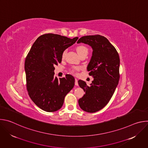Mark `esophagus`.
<instances>
[{
  "instance_id": "1",
  "label": "esophagus",
  "mask_w": 148,
  "mask_h": 148,
  "mask_svg": "<svg viewBox=\"0 0 148 148\" xmlns=\"http://www.w3.org/2000/svg\"><path fill=\"white\" fill-rule=\"evenodd\" d=\"M75 85L78 86V79L77 78L75 79Z\"/></svg>"
}]
</instances>
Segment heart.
I'll return each mask as SVG.
<instances>
[{
  "label": "heart",
  "instance_id": "b5f03b06",
  "mask_svg": "<svg viewBox=\"0 0 148 148\" xmlns=\"http://www.w3.org/2000/svg\"><path fill=\"white\" fill-rule=\"evenodd\" d=\"M77 51L78 54V55L80 56L82 54H88V49L87 47H86L85 46H79L77 47ZM67 53V50H64L63 51L62 54V58H64L66 55ZM82 68L81 67H74L72 70V71L73 73H76L77 71H79L80 70H81Z\"/></svg>",
  "mask_w": 148,
  "mask_h": 148
}]
</instances>
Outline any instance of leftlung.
I'll return each instance as SVG.
<instances>
[{
    "label": "left lung",
    "instance_id": "8db88e82",
    "mask_svg": "<svg viewBox=\"0 0 148 148\" xmlns=\"http://www.w3.org/2000/svg\"><path fill=\"white\" fill-rule=\"evenodd\" d=\"M81 43L89 45L92 49L87 70L94 80L90 86L82 80L78 81L86 92L78 103L83 111L93 113L102 109L115 92L119 79L120 59L115 48L103 36H83L77 41Z\"/></svg>",
    "mask_w": 148,
    "mask_h": 148
}]
</instances>
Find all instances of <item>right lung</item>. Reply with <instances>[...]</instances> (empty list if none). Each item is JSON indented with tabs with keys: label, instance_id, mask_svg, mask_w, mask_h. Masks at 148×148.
Instances as JSON below:
<instances>
[{
	"label": "right lung",
	"instance_id": "add662e5",
	"mask_svg": "<svg viewBox=\"0 0 148 148\" xmlns=\"http://www.w3.org/2000/svg\"><path fill=\"white\" fill-rule=\"evenodd\" d=\"M72 39L52 33L38 37L32 46L25 60V70L29 95L33 102L46 112L60 110L66 95L74 86L71 75L58 79L54 77V66L61 62L62 54L74 44Z\"/></svg>",
	"mask_w": 148,
	"mask_h": 148
}]
</instances>
